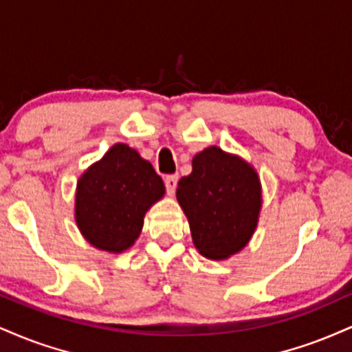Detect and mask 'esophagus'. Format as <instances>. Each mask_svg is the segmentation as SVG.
<instances>
[{"label":"esophagus","instance_id":"esophagus-1","mask_svg":"<svg viewBox=\"0 0 352 352\" xmlns=\"http://www.w3.org/2000/svg\"><path fill=\"white\" fill-rule=\"evenodd\" d=\"M164 182H165V188H167V193H168V195L175 193L177 182H179V175H177V173H172V175L165 177Z\"/></svg>","mask_w":352,"mask_h":352}]
</instances>
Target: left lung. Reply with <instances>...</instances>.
<instances>
[{
	"label": "left lung",
	"mask_w": 352,
	"mask_h": 352,
	"mask_svg": "<svg viewBox=\"0 0 352 352\" xmlns=\"http://www.w3.org/2000/svg\"><path fill=\"white\" fill-rule=\"evenodd\" d=\"M192 167L179 182L177 200L188 218L193 244L208 259H228L256 231L262 206L259 175L217 146L195 155Z\"/></svg>",
	"instance_id": "8db88e82"
}]
</instances>
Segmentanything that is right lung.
Here are the masks:
<instances>
[{
    "label": "right lung",
    "mask_w": 352,
    "mask_h": 352,
    "mask_svg": "<svg viewBox=\"0 0 352 352\" xmlns=\"http://www.w3.org/2000/svg\"><path fill=\"white\" fill-rule=\"evenodd\" d=\"M164 193V182L151 162L118 142L78 179L75 221L96 249L122 252L139 238L144 214Z\"/></svg>",
    "instance_id": "obj_1"
}]
</instances>
